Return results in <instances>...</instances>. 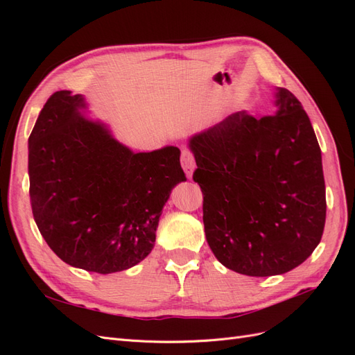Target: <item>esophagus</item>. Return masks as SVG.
<instances>
[{
    "instance_id": "1",
    "label": "esophagus",
    "mask_w": 355,
    "mask_h": 355,
    "mask_svg": "<svg viewBox=\"0 0 355 355\" xmlns=\"http://www.w3.org/2000/svg\"><path fill=\"white\" fill-rule=\"evenodd\" d=\"M180 163H182V168L185 170L187 176H188V178H191V176H192V173H194V168H196V161H194V157H192V154H191V153L184 151V153H182Z\"/></svg>"
}]
</instances>
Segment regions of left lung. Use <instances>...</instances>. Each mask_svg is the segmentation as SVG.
<instances>
[{
	"label": "left lung",
	"mask_w": 355,
	"mask_h": 355,
	"mask_svg": "<svg viewBox=\"0 0 355 355\" xmlns=\"http://www.w3.org/2000/svg\"><path fill=\"white\" fill-rule=\"evenodd\" d=\"M188 148L206 239L223 266L271 277L308 259L324 230L326 187L317 136L293 93L277 87L272 116L232 114Z\"/></svg>",
	"instance_id": "8db88e82"
}]
</instances>
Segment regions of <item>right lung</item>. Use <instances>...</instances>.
I'll return each mask as SVG.
<instances>
[{"label":"right lung","instance_id":"add662e5","mask_svg":"<svg viewBox=\"0 0 355 355\" xmlns=\"http://www.w3.org/2000/svg\"><path fill=\"white\" fill-rule=\"evenodd\" d=\"M87 112L69 90L41 110L28 141L31 207L63 262L112 274L151 253L164 204L187 176L179 148L133 153Z\"/></svg>","mask_w":355,"mask_h":355}]
</instances>
